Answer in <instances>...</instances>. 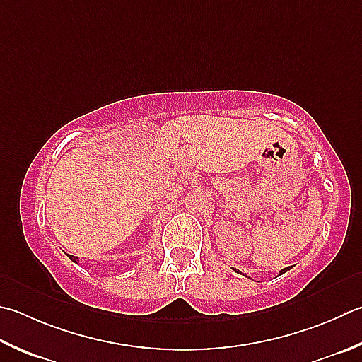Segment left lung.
Returning a JSON list of instances; mask_svg holds the SVG:
<instances>
[{
  "instance_id": "8db88e82",
  "label": "left lung",
  "mask_w": 362,
  "mask_h": 362,
  "mask_svg": "<svg viewBox=\"0 0 362 362\" xmlns=\"http://www.w3.org/2000/svg\"><path fill=\"white\" fill-rule=\"evenodd\" d=\"M286 271H290V267H286V269H284V271H281V274H285ZM235 272H239V271H235Z\"/></svg>"
}]
</instances>
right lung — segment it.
Listing matches in <instances>:
<instances>
[{"label": "right lung", "instance_id": "obj_1", "mask_svg": "<svg viewBox=\"0 0 362 362\" xmlns=\"http://www.w3.org/2000/svg\"><path fill=\"white\" fill-rule=\"evenodd\" d=\"M69 256V258L72 259V261H76V256H72V255H68Z\"/></svg>", "mask_w": 362, "mask_h": 362}]
</instances>
